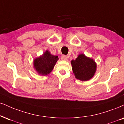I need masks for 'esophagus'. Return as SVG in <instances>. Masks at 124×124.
<instances>
[{
    "mask_svg": "<svg viewBox=\"0 0 124 124\" xmlns=\"http://www.w3.org/2000/svg\"><path fill=\"white\" fill-rule=\"evenodd\" d=\"M61 58L62 60H64V61H67V57L66 55H62L61 56Z\"/></svg>",
    "mask_w": 124,
    "mask_h": 124,
    "instance_id": "obj_1",
    "label": "esophagus"
}]
</instances>
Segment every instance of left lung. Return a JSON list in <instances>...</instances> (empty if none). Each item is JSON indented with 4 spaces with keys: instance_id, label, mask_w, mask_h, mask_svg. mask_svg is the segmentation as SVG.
Wrapping results in <instances>:
<instances>
[{
    "instance_id": "left-lung-1",
    "label": "left lung",
    "mask_w": 124,
    "mask_h": 124,
    "mask_svg": "<svg viewBox=\"0 0 124 124\" xmlns=\"http://www.w3.org/2000/svg\"><path fill=\"white\" fill-rule=\"evenodd\" d=\"M73 72L76 79L82 81L90 80L95 75L97 63L93 59L80 54L75 60L71 61Z\"/></svg>"
}]
</instances>
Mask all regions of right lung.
<instances>
[{"label": "right lung", "mask_w": 124, "mask_h": 124, "mask_svg": "<svg viewBox=\"0 0 124 124\" xmlns=\"http://www.w3.org/2000/svg\"><path fill=\"white\" fill-rule=\"evenodd\" d=\"M58 59V56L53 55L46 50L42 55L34 59V68L39 75L47 76L51 73Z\"/></svg>", "instance_id": "obj_1"}]
</instances>
